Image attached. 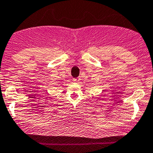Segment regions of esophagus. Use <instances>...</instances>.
Segmentation results:
<instances>
[{"instance_id":"34e87169","label":"esophagus","mask_w":153,"mask_h":153,"mask_svg":"<svg viewBox=\"0 0 153 153\" xmlns=\"http://www.w3.org/2000/svg\"><path fill=\"white\" fill-rule=\"evenodd\" d=\"M80 81V78L79 77H77V78H74V82H79Z\"/></svg>"}]
</instances>
